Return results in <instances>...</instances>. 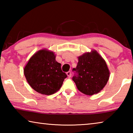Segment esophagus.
<instances>
[{
    "label": "esophagus",
    "instance_id": "obj_1",
    "mask_svg": "<svg viewBox=\"0 0 133 133\" xmlns=\"http://www.w3.org/2000/svg\"><path fill=\"white\" fill-rule=\"evenodd\" d=\"M67 76H68L69 77H71V71H68V72H67Z\"/></svg>",
    "mask_w": 133,
    "mask_h": 133
}]
</instances>
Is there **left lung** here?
<instances>
[{"label": "left lung", "mask_w": 133, "mask_h": 133, "mask_svg": "<svg viewBox=\"0 0 133 133\" xmlns=\"http://www.w3.org/2000/svg\"><path fill=\"white\" fill-rule=\"evenodd\" d=\"M78 59L77 66L73 69L76 74L72 78L78 90L89 96L99 93L110 77L105 60L96 50L83 54Z\"/></svg>", "instance_id": "8db88e82"}]
</instances>
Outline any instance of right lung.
I'll return each mask as SVG.
<instances>
[{
  "label": "right lung",
  "instance_id": "right-lung-1",
  "mask_svg": "<svg viewBox=\"0 0 133 133\" xmlns=\"http://www.w3.org/2000/svg\"><path fill=\"white\" fill-rule=\"evenodd\" d=\"M24 75L31 88L45 95H51L61 88L67 76L56 62L53 51L43 49L34 54L24 68Z\"/></svg>",
  "mask_w": 133,
  "mask_h": 133
}]
</instances>
